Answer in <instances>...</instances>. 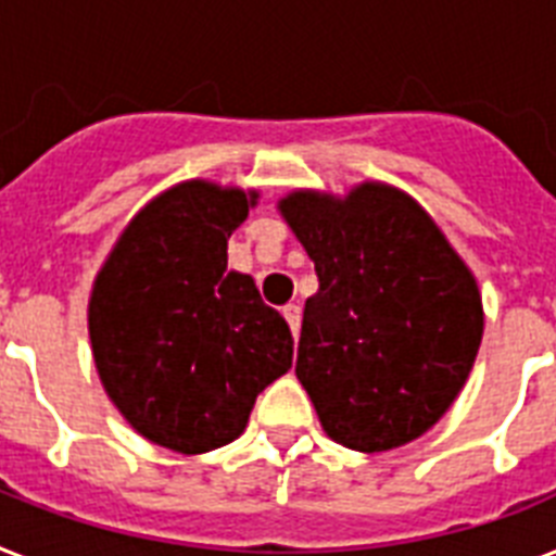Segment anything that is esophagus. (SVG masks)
<instances>
[{
	"label": "esophagus",
	"instance_id": "34e87169",
	"mask_svg": "<svg viewBox=\"0 0 556 556\" xmlns=\"http://www.w3.org/2000/svg\"><path fill=\"white\" fill-rule=\"evenodd\" d=\"M281 312H283V318H287L289 329H292V334H295V338H298V332H301V306H298V304H287Z\"/></svg>",
	"mask_w": 556,
	"mask_h": 556
}]
</instances>
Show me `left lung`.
Masks as SVG:
<instances>
[{"mask_svg": "<svg viewBox=\"0 0 556 556\" xmlns=\"http://www.w3.org/2000/svg\"><path fill=\"white\" fill-rule=\"evenodd\" d=\"M278 210L315 261L295 375L324 432L389 452L429 432L460 394L483 338L475 275L397 187L295 190Z\"/></svg>", "mask_w": 556, "mask_h": 556, "instance_id": "left-lung-1", "label": "left lung"}]
</instances>
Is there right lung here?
Here are the masks:
<instances>
[{
  "label": "right lung",
  "mask_w": 556,
  "mask_h": 556,
  "mask_svg": "<svg viewBox=\"0 0 556 556\" xmlns=\"http://www.w3.org/2000/svg\"><path fill=\"white\" fill-rule=\"evenodd\" d=\"M258 192L181 181L136 213L87 306L93 361L124 420L155 446L204 454L247 429L264 389L292 366L287 320L227 241Z\"/></svg>",
  "instance_id": "1"
}]
</instances>
